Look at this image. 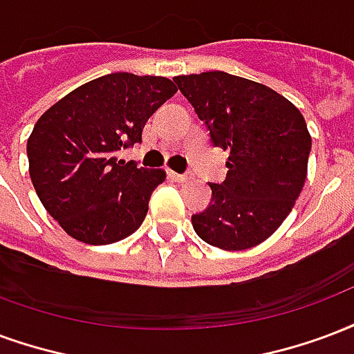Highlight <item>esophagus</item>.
I'll use <instances>...</instances> for the list:
<instances>
[{
  "instance_id": "1",
  "label": "esophagus",
  "mask_w": 354,
  "mask_h": 354,
  "mask_svg": "<svg viewBox=\"0 0 354 354\" xmlns=\"http://www.w3.org/2000/svg\"><path fill=\"white\" fill-rule=\"evenodd\" d=\"M169 178H172L174 182H185V180H189L191 174L189 172H185V174H178V172H172V170H169Z\"/></svg>"
}]
</instances>
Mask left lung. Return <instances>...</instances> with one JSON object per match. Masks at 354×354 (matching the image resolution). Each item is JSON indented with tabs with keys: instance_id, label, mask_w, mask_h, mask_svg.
<instances>
[{
	"instance_id": "8db88e82",
	"label": "left lung",
	"mask_w": 354,
	"mask_h": 354,
	"mask_svg": "<svg viewBox=\"0 0 354 354\" xmlns=\"http://www.w3.org/2000/svg\"><path fill=\"white\" fill-rule=\"evenodd\" d=\"M229 151L227 178L210 184L212 203L191 223L219 250L253 248L283 223L306 182L311 137L295 104L277 91L223 71L172 78Z\"/></svg>"
}]
</instances>
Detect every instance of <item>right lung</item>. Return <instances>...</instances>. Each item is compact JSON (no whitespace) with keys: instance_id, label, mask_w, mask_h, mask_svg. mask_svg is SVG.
Returning <instances> with one entry per match:
<instances>
[{"instance_id":"add662e5","label":"right lung","mask_w":354,"mask_h":354,"mask_svg":"<svg viewBox=\"0 0 354 354\" xmlns=\"http://www.w3.org/2000/svg\"><path fill=\"white\" fill-rule=\"evenodd\" d=\"M176 93L165 77L111 73L59 99L28 138L30 176L41 203L69 236L104 245L142 225L161 169L118 153L142 142L148 118Z\"/></svg>"}]
</instances>
